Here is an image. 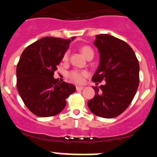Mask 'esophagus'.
<instances>
[{
  "label": "esophagus",
  "mask_w": 157,
  "mask_h": 157,
  "mask_svg": "<svg viewBox=\"0 0 157 157\" xmlns=\"http://www.w3.org/2000/svg\"><path fill=\"white\" fill-rule=\"evenodd\" d=\"M83 89H84V86H76V90H77L78 91L82 90Z\"/></svg>",
  "instance_id": "1"
}]
</instances>
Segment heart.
<instances>
[{
	"label": "heart",
	"instance_id": "b5f03b06",
	"mask_svg": "<svg viewBox=\"0 0 157 157\" xmlns=\"http://www.w3.org/2000/svg\"><path fill=\"white\" fill-rule=\"evenodd\" d=\"M81 52L82 53V55L85 56L86 58L89 57V56H94V51H93L92 48L89 46H83L81 48ZM68 59V52H65L64 56H63V60H67ZM87 75V72L85 71H72L70 72L69 74V77L71 78L74 82L77 83H81L83 81V78L84 76H86Z\"/></svg>",
	"mask_w": 157,
	"mask_h": 157
}]
</instances>
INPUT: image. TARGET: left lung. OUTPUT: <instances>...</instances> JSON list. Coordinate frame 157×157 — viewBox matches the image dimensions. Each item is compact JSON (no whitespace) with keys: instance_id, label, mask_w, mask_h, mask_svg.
I'll return each instance as SVG.
<instances>
[{"instance_id":"obj_1","label":"left lung","mask_w":157,"mask_h":157,"mask_svg":"<svg viewBox=\"0 0 157 157\" xmlns=\"http://www.w3.org/2000/svg\"><path fill=\"white\" fill-rule=\"evenodd\" d=\"M100 63L92 78L105 81L95 86V95L88 101L90 110L99 117L114 118L123 113L134 99L139 84V63L131 47L109 34L96 35L94 42Z\"/></svg>"}]
</instances>
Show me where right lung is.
Segmentation results:
<instances>
[{
  "label": "right lung",
  "mask_w": 157,
  "mask_h": 157,
  "mask_svg": "<svg viewBox=\"0 0 157 157\" xmlns=\"http://www.w3.org/2000/svg\"><path fill=\"white\" fill-rule=\"evenodd\" d=\"M71 39L45 37L25 48L16 67L17 90L27 109L39 117L59 114L75 91L70 83L54 78Z\"/></svg>",
  "instance_id": "add662e5"
}]
</instances>
